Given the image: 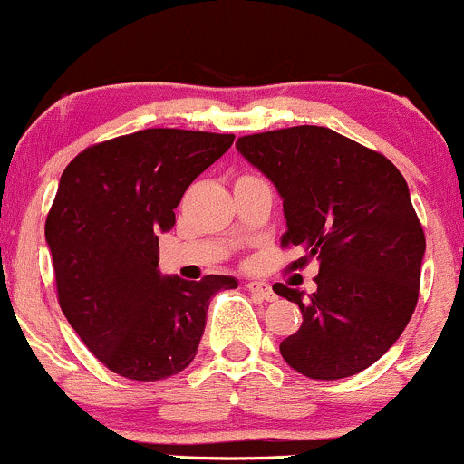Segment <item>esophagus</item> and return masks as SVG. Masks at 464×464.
<instances>
[{"mask_svg":"<svg viewBox=\"0 0 464 464\" xmlns=\"http://www.w3.org/2000/svg\"><path fill=\"white\" fill-rule=\"evenodd\" d=\"M246 288L251 290V293L256 295V297L266 299V302H273V299L277 297L271 284H266V282H246Z\"/></svg>","mask_w":464,"mask_h":464,"instance_id":"obj_1","label":"esophagus"}]
</instances>
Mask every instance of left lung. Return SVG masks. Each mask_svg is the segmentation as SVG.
<instances>
[{"label":"left lung","mask_w":464,"mask_h":464,"mask_svg":"<svg viewBox=\"0 0 464 464\" xmlns=\"http://www.w3.org/2000/svg\"><path fill=\"white\" fill-rule=\"evenodd\" d=\"M236 147L282 198V244L304 251L293 268L319 262L308 297L273 286L304 317L279 353L310 379L359 374L396 343L419 302L425 233L405 178L385 156L328 127L242 136Z\"/></svg>","instance_id":"left-lung-1"}]
</instances>
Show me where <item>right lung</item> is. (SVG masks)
Segmentation results:
<instances>
[{
	"instance_id": "add662e5",
	"label": "right lung",
	"mask_w": 464,
	"mask_h": 464,
	"mask_svg": "<svg viewBox=\"0 0 464 464\" xmlns=\"http://www.w3.org/2000/svg\"><path fill=\"white\" fill-rule=\"evenodd\" d=\"M233 139L142 130L88 147L61 174L45 220L59 304L111 372L158 381L185 370L211 297L237 288L228 275L187 282L158 268V236L174 228L182 193Z\"/></svg>"
}]
</instances>
